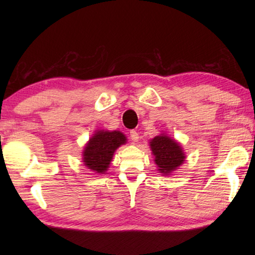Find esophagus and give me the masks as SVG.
<instances>
[{"instance_id": "esophagus-1", "label": "esophagus", "mask_w": 255, "mask_h": 255, "mask_svg": "<svg viewBox=\"0 0 255 255\" xmlns=\"http://www.w3.org/2000/svg\"><path fill=\"white\" fill-rule=\"evenodd\" d=\"M130 139L133 141V143H137L139 140V135L136 130H130Z\"/></svg>"}]
</instances>
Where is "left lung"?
Segmentation results:
<instances>
[{"label": "left lung", "mask_w": 255, "mask_h": 255, "mask_svg": "<svg viewBox=\"0 0 255 255\" xmlns=\"http://www.w3.org/2000/svg\"><path fill=\"white\" fill-rule=\"evenodd\" d=\"M149 146L159 173L169 175L171 172L175 171L184 162L185 155L182 147L178 141L172 139L165 133L155 136L149 141Z\"/></svg>", "instance_id": "left-lung-1"}]
</instances>
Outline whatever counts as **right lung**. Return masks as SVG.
<instances>
[{"label": "right lung", "mask_w": 255, "mask_h": 255, "mask_svg": "<svg viewBox=\"0 0 255 255\" xmlns=\"http://www.w3.org/2000/svg\"><path fill=\"white\" fill-rule=\"evenodd\" d=\"M126 144V136L120 131L97 130L83 150L84 165L96 173L103 174L109 169L114 154L119 146Z\"/></svg>", "instance_id": "right-lung-1"}]
</instances>
